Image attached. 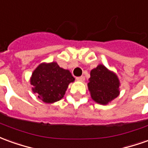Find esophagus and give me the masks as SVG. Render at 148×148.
<instances>
[{"mask_svg": "<svg viewBox=\"0 0 148 148\" xmlns=\"http://www.w3.org/2000/svg\"><path fill=\"white\" fill-rule=\"evenodd\" d=\"M76 79H77V81H79V82H83L85 80V77H84V76H81V77H76Z\"/></svg>", "mask_w": 148, "mask_h": 148, "instance_id": "esophagus-1", "label": "esophagus"}]
</instances>
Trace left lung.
<instances>
[{"instance_id": "1", "label": "left lung", "mask_w": 148, "mask_h": 148, "mask_svg": "<svg viewBox=\"0 0 148 148\" xmlns=\"http://www.w3.org/2000/svg\"><path fill=\"white\" fill-rule=\"evenodd\" d=\"M87 86L91 99L101 105H107L120 93V82L117 74L103 64L91 70Z\"/></svg>"}]
</instances>
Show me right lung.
<instances>
[{
    "label": "right lung",
    "instance_id": "obj_1",
    "mask_svg": "<svg viewBox=\"0 0 148 148\" xmlns=\"http://www.w3.org/2000/svg\"><path fill=\"white\" fill-rule=\"evenodd\" d=\"M74 77L69 70L60 67L56 62L41 63L32 73V91L45 103H53L62 99L68 86Z\"/></svg>",
    "mask_w": 148,
    "mask_h": 148
}]
</instances>
